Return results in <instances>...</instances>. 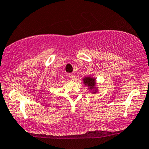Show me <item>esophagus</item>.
Segmentation results:
<instances>
[{
	"label": "esophagus",
	"mask_w": 149,
	"mask_h": 149,
	"mask_svg": "<svg viewBox=\"0 0 149 149\" xmlns=\"http://www.w3.org/2000/svg\"><path fill=\"white\" fill-rule=\"evenodd\" d=\"M69 77H70V78L72 79V80H74V74L73 73L69 74Z\"/></svg>",
	"instance_id": "1"
}]
</instances>
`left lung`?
I'll use <instances>...</instances> for the list:
<instances>
[{"instance_id":"obj_1","label":"left lung","mask_w":149,"mask_h":149,"mask_svg":"<svg viewBox=\"0 0 149 149\" xmlns=\"http://www.w3.org/2000/svg\"><path fill=\"white\" fill-rule=\"evenodd\" d=\"M84 83L86 84L87 85L89 86L91 88H93L94 86H95V79L91 78V77H86V78L84 79Z\"/></svg>"}]
</instances>
